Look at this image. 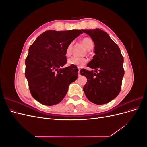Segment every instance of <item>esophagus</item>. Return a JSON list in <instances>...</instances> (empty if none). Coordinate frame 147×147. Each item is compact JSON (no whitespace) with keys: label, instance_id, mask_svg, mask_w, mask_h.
<instances>
[{"label":"esophagus","instance_id":"obj_1","mask_svg":"<svg viewBox=\"0 0 147 147\" xmlns=\"http://www.w3.org/2000/svg\"><path fill=\"white\" fill-rule=\"evenodd\" d=\"M78 76H80V69H78Z\"/></svg>","mask_w":147,"mask_h":147}]
</instances>
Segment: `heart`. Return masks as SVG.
Segmentation results:
<instances>
[{
    "instance_id": "obj_1",
    "label": "heart",
    "mask_w": 147,
    "mask_h": 147,
    "mask_svg": "<svg viewBox=\"0 0 147 147\" xmlns=\"http://www.w3.org/2000/svg\"><path fill=\"white\" fill-rule=\"evenodd\" d=\"M82 43L83 46L85 47L87 50H90L93 47V42L92 40L89 37H84L82 40ZM72 43H69L68 46L67 47L65 55V56L69 57L72 54ZM88 62L86 58H77V57H71L68 60V64L69 65H75L77 66L78 67H81L83 66Z\"/></svg>"
}]
</instances>
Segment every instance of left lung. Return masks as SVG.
<instances>
[{
	"instance_id": "8db88e82",
	"label": "left lung",
	"mask_w": 147,
	"mask_h": 147,
	"mask_svg": "<svg viewBox=\"0 0 147 147\" xmlns=\"http://www.w3.org/2000/svg\"><path fill=\"white\" fill-rule=\"evenodd\" d=\"M82 31L94 42L95 55L87 66L95 69L96 72L81 70L80 74L87 78L83 91L92 103L105 104L114 99L121 90L124 74L123 57L119 47L104 30L95 29Z\"/></svg>"
}]
</instances>
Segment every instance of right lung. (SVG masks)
I'll list each match as a JSON object with an SVG mask.
<instances>
[{"label": "right lung", "instance_id": "add662e5", "mask_svg": "<svg viewBox=\"0 0 147 147\" xmlns=\"http://www.w3.org/2000/svg\"><path fill=\"white\" fill-rule=\"evenodd\" d=\"M82 33V29L47 30L30 46L25 61V76L31 94L40 104L59 103L67 92L69 84L77 80V66L62 67L67 62V47Z\"/></svg>", "mask_w": 147, "mask_h": 147}]
</instances>
